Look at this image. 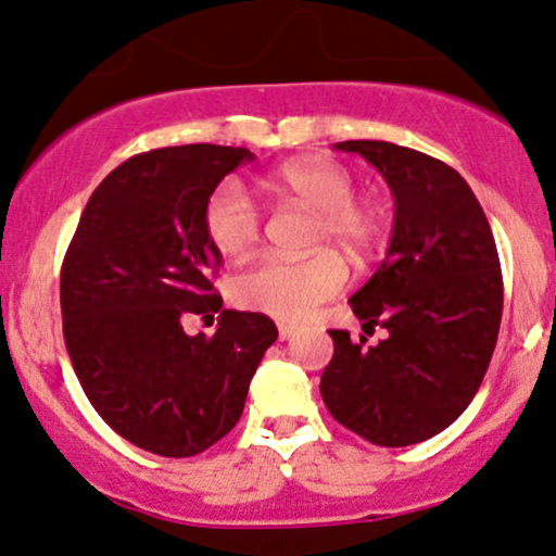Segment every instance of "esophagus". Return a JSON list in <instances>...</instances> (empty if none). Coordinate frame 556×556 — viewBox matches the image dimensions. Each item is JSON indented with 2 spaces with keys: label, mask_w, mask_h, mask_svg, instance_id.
<instances>
[{
  "label": "esophagus",
  "mask_w": 556,
  "mask_h": 556,
  "mask_svg": "<svg viewBox=\"0 0 556 556\" xmlns=\"http://www.w3.org/2000/svg\"><path fill=\"white\" fill-rule=\"evenodd\" d=\"M279 340H290L292 334H295V327L292 324H279Z\"/></svg>",
  "instance_id": "esophagus-1"
}]
</instances>
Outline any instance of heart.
Returning a JSON list of instances; mask_svg holds the SVG:
<instances>
[{
    "label": "heart",
    "instance_id": "obj_1",
    "mask_svg": "<svg viewBox=\"0 0 556 556\" xmlns=\"http://www.w3.org/2000/svg\"><path fill=\"white\" fill-rule=\"evenodd\" d=\"M266 188L285 201L314 212V245L334 242L350 258H368L381 240V216L371 203L355 198V177L329 159H295L266 177ZM206 238L225 258H245L256 251L261 214L238 180H225L203 208ZM348 282L342 258L318 251L303 261H261L232 282L242 308L300 321L316 305L334 298Z\"/></svg>",
    "mask_w": 556,
    "mask_h": 556
}]
</instances>
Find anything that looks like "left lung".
Here are the masks:
<instances>
[{"instance_id": "obj_1", "label": "left lung", "mask_w": 556, "mask_h": 556, "mask_svg": "<svg viewBox=\"0 0 556 556\" xmlns=\"http://www.w3.org/2000/svg\"><path fill=\"white\" fill-rule=\"evenodd\" d=\"M394 195L387 258L350 298L374 348L331 329L334 355L321 397L334 420L379 446H407L455 424L476 397L502 321V269L494 235L470 185L439 159L387 143L342 140Z\"/></svg>"}]
</instances>
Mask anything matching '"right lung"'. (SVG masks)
Returning <instances> with one entry per match:
<instances>
[{
	"label": "right lung",
	"mask_w": 556,
	"mask_h": 556,
	"mask_svg": "<svg viewBox=\"0 0 556 556\" xmlns=\"http://www.w3.org/2000/svg\"><path fill=\"white\" fill-rule=\"evenodd\" d=\"M248 149L190 143L130 156L101 180L62 261V331L75 374L119 437L162 457H193L235 429L269 316L222 311L214 337L185 334L212 316L222 253L203 208Z\"/></svg>",
	"instance_id": "right-lung-1"
}]
</instances>
